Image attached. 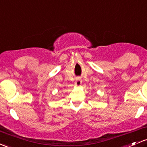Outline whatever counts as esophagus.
I'll return each mask as SVG.
<instances>
[{
  "label": "esophagus",
  "mask_w": 147,
  "mask_h": 147,
  "mask_svg": "<svg viewBox=\"0 0 147 147\" xmlns=\"http://www.w3.org/2000/svg\"><path fill=\"white\" fill-rule=\"evenodd\" d=\"M82 82V81L81 79H77V80H76V82H75V85H76L77 86H81Z\"/></svg>",
  "instance_id": "esophagus-1"
}]
</instances>
